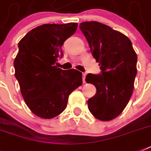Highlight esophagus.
Listing matches in <instances>:
<instances>
[{"label": "esophagus", "instance_id": "34e87169", "mask_svg": "<svg viewBox=\"0 0 151 151\" xmlns=\"http://www.w3.org/2000/svg\"><path fill=\"white\" fill-rule=\"evenodd\" d=\"M83 83H86V74L85 73H83Z\"/></svg>", "mask_w": 151, "mask_h": 151}]
</instances>
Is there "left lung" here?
Returning a JSON list of instances; mask_svg holds the SVG:
<instances>
[{
    "label": "left lung",
    "instance_id": "left-lung-1",
    "mask_svg": "<svg viewBox=\"0 0 151 151\" xmlns=\"http://www.w3.org/2000/svg\"><path fill=\"white\" fill-rule=\"evenodd\" d=\"M79 28L102 71L86 77V82L96 88V95L88 100V107L96 119L109 121L117 117L129 103L137 73V55L131 41L109 26L86 22Z\"/></svg>",
    "mask_w": 151,
    "mask_h": 151
}]
</instances>
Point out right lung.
I'll use <instances>...</instances> for the list:
<instances>
[{
    "label": "right lung",
    "mask_w": 151,
    "mask_h": 151,
    "mask_svg": "<svg viewBox=\"0 0 151 151\" xmlns=\"http://www.w3.org/2000/svg\"><path fill=\"white\" fill-rule=\"evenodd\" d=\"M77 23L45 24L31 30L18 43L14 66L26 105L39 117L52 119L64 111L71 93L83 83L76 69L55 65L62 46L76 32Z\"/></svg>",
    "instance_id": "add662e5"
}]
</instances>
